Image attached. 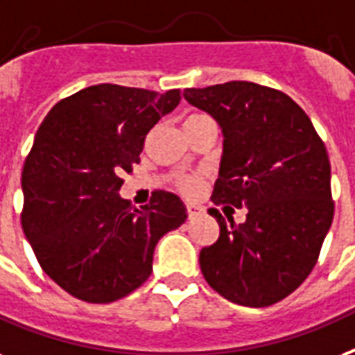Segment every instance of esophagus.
<instances>
[{"mask_svg": "<svg viewBox=\"0 0 355 355\" xmlns=\"http://www.w3.org/2000/svg\"><path fill=\"white\" fill-rule=\"evenodd\" d=\"M186 212H188V218H196L202 212V208L197 207V205H186Z\"/></svg>", "mask_w": 355, "mask_h": 355, "instance_id": "34e87169", "label": "esophagus"}]
</instances>
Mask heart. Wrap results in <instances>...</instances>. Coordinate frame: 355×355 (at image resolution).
<instances>
[{"mask_svg": "<svg viewBox=\"0 0 355 355\" xmlns=\"http://www.w3.org/2000/svg\"><path fill=\"white\" fill-rule=\"evenodd\" d=\"M212 123V119L205 115V113H189L188 117L184 119V130H191L196 126H201V124ZM175 188L186 197H196L199 191L202 189V177L201 175H178L173 180Z\"/></svg>", "mask_w": 355, "mask_h": 355, "instance_id": "heart-1", "label": "heart"}]
</instances>
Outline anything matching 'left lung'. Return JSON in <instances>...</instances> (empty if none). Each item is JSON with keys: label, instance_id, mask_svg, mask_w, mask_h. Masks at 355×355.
I'll use <instances>...</instances> for the list:
<instances>
[{"label": "left lung", "instance_id": "left-lung-1", "mask_svg": "<svg viewBox=\"0 0 355 355\" xmlns=\"http://www.w3.org/2000/svg\"><path fill=\"white\" fill-rule=\"evenodd\" d=\"M184 98L225 135L212 202L245 208L243 223L208 210L220 236L201 250L202 275L238 305L277 304L311 274L334 221L326 145L307 113L277 89L227 81L186 89Z\"/></svg>", "mask_w": 355, "mask_h": 355}]
</instances>
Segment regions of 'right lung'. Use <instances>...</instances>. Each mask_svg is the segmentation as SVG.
<instances>
[{
  "instance_id": "1",
  "label": "right lung",
  "mask_w": 355,
  "mask_h": 355,
  "mask_svg": "<svg viewBox=\"0 0 355 355\" xmlns=\"http://www.w3.org/2000/svg\"><path fill=\"white\" fill-rule=\"evenodd\" d=\"M180 102V89L98 83L59 100L37 130L21 171V229L40 268L70 296L112 304L141 286L186 207L156 189L139 210L119 197L145 137Z\"/></svg>"
}]
</instances>
